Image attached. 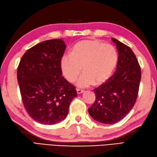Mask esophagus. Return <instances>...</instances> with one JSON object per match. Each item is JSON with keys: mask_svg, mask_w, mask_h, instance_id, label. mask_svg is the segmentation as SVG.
<instances>
[{"mask_svg": "<svg viewBox=\"0 0 157 157\" xmlns=\"http://www.w3.org/2000/svg\"><path fill=\"white\" fill-rule=\"evenodd\" d=\"M76 90H77V93L78 94H82V93H83V92H84V91H83V90H80V89H77Z\"/></svg>", "mask_w": 157, "mask_h": 157, "instance_id": "34e87169", "label": "esophagus"}]
</instances>
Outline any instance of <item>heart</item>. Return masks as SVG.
I'll list each match as a JSON object with an SVG mask.
<instances>
[{
  "mask_svg": "<svg viewBox=\"0 0 157 157\" xmlns=\"http://www.w3.org/2000/svg\"><path fill=\"white\" fill-rule=\"evenodd\" d=\"M118 53L114 46L96 40H83L73 47L71 55L65 54L61 60V68L68 82H74L82 70L77 85L87 87L101 84L108 80L118 62Z\"/></svg>",
  "mask_w": 157,
  "mask_h": 157,
  "instance_id": "obj_1",
  "label": "heart"
}]
</instances>
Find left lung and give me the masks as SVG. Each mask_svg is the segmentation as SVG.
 Returning <instances> with one entry per match:
<instances>
[{
    "instance_id": "1",
    "label": "left lung",
    "mask_w": 157,
    "mask_h": 157,
    "mask_svg": "<svg viewBox=\"0 0 157 157\" xmlns=\"http://www.w3.org/2000/svg\"><path fill=\"white\" fill-rule=\"evenodd\" d=\"M112 40L118 52L116 70L106 82L94 90L96 100L88 109L94 120L106 124L119 122L132 110L141 79L140 65L132 49L117 39Z\"/></svg>"
}]
</instances>
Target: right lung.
I'll list each match as a JSON object with an SVG mask.
<instances>
[{"mask_svg": "<svg viewBox=\"0 0 157 157\" xmlns=\"http://www.w3.org/2000/svg\"><path fill=\"white\" fill-rule=\"evenodd\" d=\"M65 44L60 39L47 40L28 49L17 68V80L24 107L42 124H55L67 116L75 87L63 76L61 60Z\"/></svg>", "mask_w": 157, "mask_h": 157, "instance_id": "obj_1", "label": "right lung"}]
</instances>
